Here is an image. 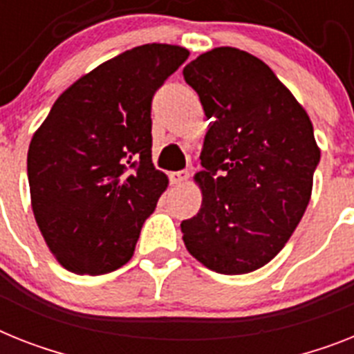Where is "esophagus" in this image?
Returning <instances> with one entry per match:
<instances>
[{
	"instance_id": "esophagus-1",
	"label": "esophagus",
	"mask_w": 354,
	"mask_h": 354,
	"mask_svg": "<svg viewBox=\"0 0 354 354\" xmlns=\"http://www.w3.org/2000/svg\"><path fill=\"white\" fill-rule=\"evenodd\" d=\"M169 178H171L172 185H182L183 182H187V178H189V171L171 172V174H169Z\"/></svg>"
}]
</instances>
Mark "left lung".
<instances>
[{
	"instance_id": "left-lung-1",
	"label": "left lung",
	"mask_w": 354,
	"mask_h": 354,
	"mask_svg": "<svg viewBox=\"0 0 354 354\" xmlns=\"http://www.w3.org/2000/svg\"><path fill=\"white\" fill-rule=\"evenodd\" d=\"M212 118L196 182L203 203L183 219L187 250L207 268H261L290 239L310 203L320 151L308 113L261 59L221 46L183 68Z\"/></svg>"
}]
</instances>
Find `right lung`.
Masks as SVG:
<instances>
[{
	"label": "right lung",
	"instance_id": "right-lung-1",
	"mask_svg": "<svg viewBox=\"0 0 354 354\" xmlns=\"http://www.w3.org/2000/svg\"><path fill=\"white\" fill-rule=\"evenodd\" d=\"M187 57L182 46L153 43L102 62L55 100L32 136V210L70 272L102 275L133 257L167 187L151 158V104Z\"/></svg>",
	"mask_w": 354,
	"mask_h": 354
}]
</instances>
